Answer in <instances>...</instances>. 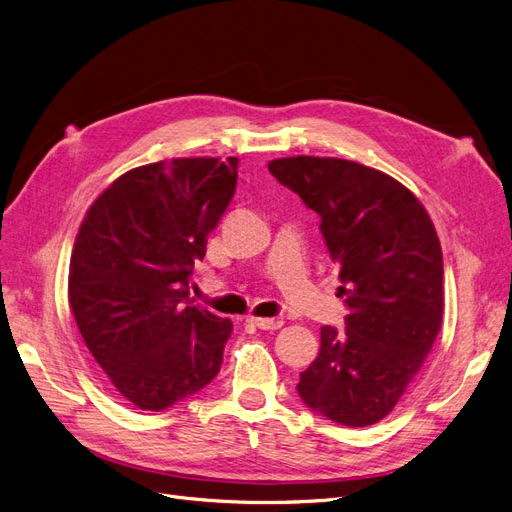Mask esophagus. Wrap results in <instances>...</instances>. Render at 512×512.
<instances>
[{"mask_svg":"<svg viewBox=\"0 0 512 512\" xmlns=\"http://www.w3.org/2000/svg\"><path fill=\"white\" fill-rule=\"evenodd\" d=\"M253 324L261 330H278L282 326V320H278V318H253Z\"/></svg>","mask_w":512,"mask_h":512,"instance_id":"34e87169","label":"esophagus"}]
</instances>
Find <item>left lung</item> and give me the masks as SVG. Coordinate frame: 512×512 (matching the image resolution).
Here are the masks:
<instances>
[{"label":"left lung","mask_w":512,"mask_h":512,"mask_svg":"<svg viewBox=\"0 0 512 512\" xmlns=\"http://www.w3.org/2000/svg\"><path fill=\"white\" fill-rule=\"evenodd\" d=\"M320 215L339 263L345 330L322 326L301 372L303 404L345 427L383 420L425 364L443 318V257L431 217L391 175L330 157L268 163Z\"/></svg>","instance_id":"obj_1"}]
</instances>
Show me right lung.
Returning a JSON list of instances; mask_svg holds the SVG:
<instances>
[{
	"mask_svg": "<svg viewBox=\"0 0 512 512\" xmlns=\"http://www.w3.org/2000/svg\"><path fill=\"white\" fill-rule=\"evenodd\" d=\"M236 177V157L150 163L123 173L85 213L69 303L108 383L140 410L182 402L224 362L232 322L194 305L188 284Z\"/></svg>",
	"mask_w": 512,
	"mask_h": 512,
	"instance_id": "right-lung-1",
	"label": "right lung"
}]
</instances>
